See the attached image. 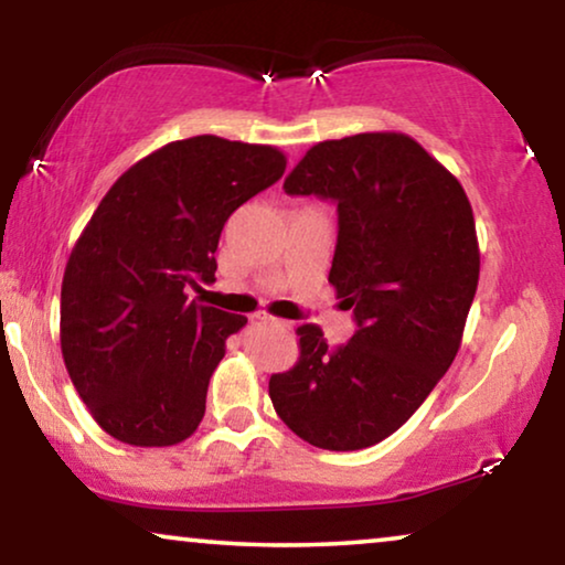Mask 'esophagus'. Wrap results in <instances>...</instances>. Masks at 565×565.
<instances>
[{"label":"esophagus","instance_id":"34e87169","mask_svg":"<svg viewBox=\"0 0 565 565\" xmlns=\"http://www.w3.org/2000/svg\"><path fill=\"white\" fill-rule=\"evenodd\" d=\"M257 319H259V321H265V323H275V327H288V321L275 319V316H269V313H259Z\"/></svg>","mask_w":565,"mask_h":565}]
</instances>
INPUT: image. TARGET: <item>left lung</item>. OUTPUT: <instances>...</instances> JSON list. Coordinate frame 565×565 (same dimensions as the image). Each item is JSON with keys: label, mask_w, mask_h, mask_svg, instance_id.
<instances>
[{"label": "left lung", "mask_w": 565, "mask_h": 565, "mask_svg": "<svg viewBox=\"0 0 565 565\" xmlns=\"http://www.w3.org/2000/svg\"><path fill=\"white\" fill-rule=\"evenodd\" d=\"M282 190L337 203L329 282L358 331L329 347L298 327L300 358L269 377V398L308 445L362 450L406 424L460 350L481 273L473 207L404 134L316 143Z\"/></svg>", "instance_id": "1"}]
</instances>
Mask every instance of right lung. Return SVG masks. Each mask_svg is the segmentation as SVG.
<instances>
[{
    "mask_svg": "<svg viewBox=\"0 0 565 565\" xmlns=\"http://www.w3.org/2000/svg\"><path fill=\"white\" fill-rule=\"evenodd\" d=\"M275 146L195 136L107 190L66 262L61 352L89 414L136 447L188 439L226 339L246 319L188 292L215 282L223 223L285 172Z\"/></svg>",
    "mask_w": 565,
    "mask_h": 565,
    "instance_id": "add662e5",
    "label": "right lung"
}]
</instances>
